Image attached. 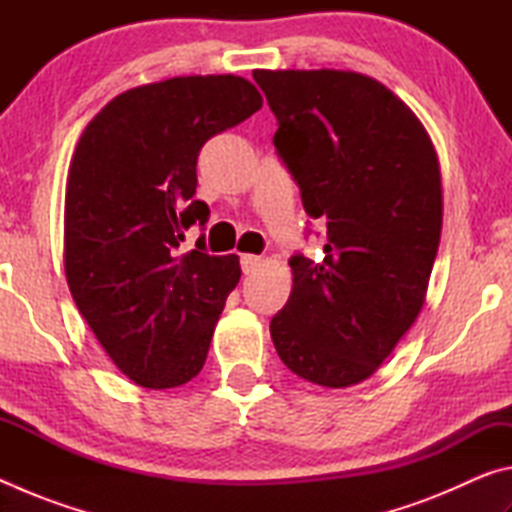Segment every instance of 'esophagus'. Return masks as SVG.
Segmentation results:
<instances>
[{
  "label": "esophagus",
  "mask_w": 512,
  "mask_h": 512,
  "mask_svg": "<svg viewBox=\"0 0 512 512\" xmlns=\"http://www.w3.org/2000/svg\"><path fill=\"white\" fill-rule=\"evenodd\" d=\"M259 264H262V257H257V255H241V271H244L246 275L255 273L257 268H259Z\"/></svg>",
  "instance_id": "1"
}]
</instances>
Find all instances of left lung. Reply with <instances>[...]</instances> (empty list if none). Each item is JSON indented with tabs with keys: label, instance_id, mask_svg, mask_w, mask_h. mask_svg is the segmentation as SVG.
Wrapping results in <instances>:
<instances>
[{
	"label": "left lung",
	"instance_id": "8db88e82",
	"mask_svg": "<svg viewBox=\"0 0 512 512\" xmlns=\"http://www.w3.org/2000/svg\"><path fill=\"white\" fill-rule=\"evenodd\" d=\"M277 119L273 144L325 257L296 253L271 339L291 372L327 388L368 379L427 296L443 228L438 155L402 99L357 72L255 69Z\"/></svg>",
	"mask_w": 512,
	"mask_h": 512
}]
</instances>
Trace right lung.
Listing matches in <instances>:
<instances>
[{
  "mask_svg": "<svg viewBox=\"0 0 512 512\" xmlns=\"http://www.w3.org/2000/svg\"><path fill=\"white\" fill-rule=\"evenodd\" d=\"M262 108L241 76H176L112 99L76 144L65 194V275L112 363L144 388L201 372L237 255L180 253L210 207L196 201V160L210 137Z\"/></svg>",
  "mask_w": 512,
  "mask_h": 512,
  "instance_id": "right-lung-1",
  "label": "right lung"
}]
</instances>
